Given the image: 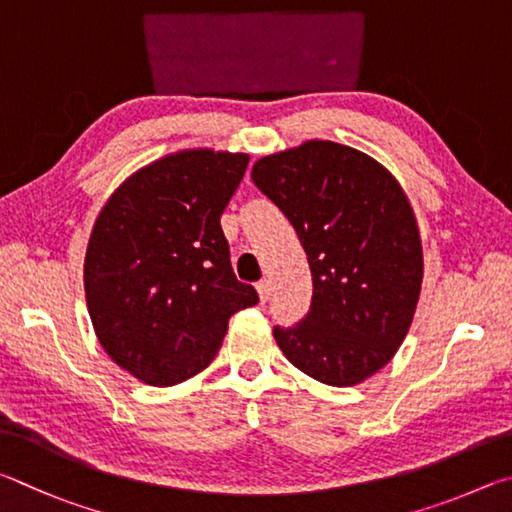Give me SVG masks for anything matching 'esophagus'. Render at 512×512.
Listing matches in <instances>:
<instances>
[{
    "label": "esophagus",
    "mask_w": 512,
    "mask_h": 512,
    "mask_svg": "<svg viewBox=\"0 0 512 512\" xmlns=\"http://www.w3.org/2000/svg\"><path fill=\"white\" fill-rule=\"evenodd\" d=\"M256 290H258V297H261V303L270 299V281H261L256 285Z\"/></svg>",
    "instance_id": "obj_1"
}]
</instances>
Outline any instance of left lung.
<instances>
[{
  "instance_id": "8db88e82",
  "label": "left lung",
  "mask_w": 512,
  "mask_h": 512,
  "mask_svg": "<svg viewBox=\"0 0 512 512\" xmlns=\"http://www.w3.org/2000/svg\"><path fill=\"white\" fill-rule=\"evenodd\" d=\"M251 179L292 222L312 274L310 312L274 326L276 344L330 387L371 378L407 337L423 285L418 222L398 179L319 139L258 159Z\"/></svg>"
}]
</instances>
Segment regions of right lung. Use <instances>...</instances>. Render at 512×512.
<instances>
[{
  "label": "right lung",
  "instance_id": "obj_1",
  "mask_svg": "<svg viewBox=\"0 0 512 512\" xmlns=\"http://www.w3.org/2000/svg\"><path fill=\"white\" fill-rule=\"evenodd\" d=\"M249 164L195 148L143 166L98 213L85 254V299L98 342L152 387L211 364L238 310L258 294L231 270L220 215Z\"/></svg>",
  "mask_w": 512,
  "mask_h": 512
}]
</instances>
